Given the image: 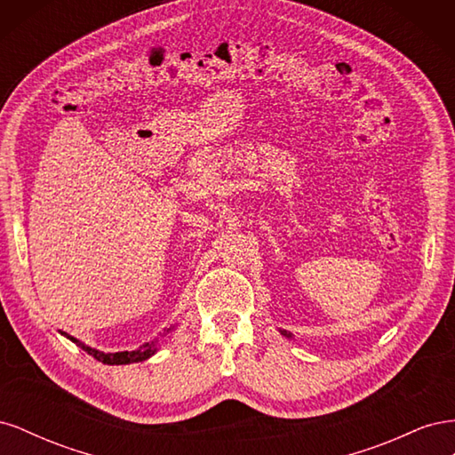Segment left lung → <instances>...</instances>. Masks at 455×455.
<instances>
[{
    "mask_svg": "<svg viewBox=\"0 0 455 455\" xmlns=\"http://www.w3.org/2000/svg\"><path fill=\"white\" fill-rule=\"evenodd\" d=\"M281 334H283V336H286V338H292V334H291V332H286V330H281Z\"/></svg>",
    "mask_w": 455,
    "mask_h": 455,
    "instance_id": "obj_1",
    "label": "left lung"
}]
</instances>
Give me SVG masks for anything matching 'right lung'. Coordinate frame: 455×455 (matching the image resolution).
I'll use <instances>...</instances> for the list:
<instances>
[{
	"label": "right lung",
	"instance_id": "right-lung-1",
	"mask_svg": "<svg viewBox=\"0 0 455 455\" xmlns=\"http://www.w3.org/2000/svg\"><path fill=\"white\" fill-rule=\"evenodd\" d=\"M171 330V328H169ZM167 330V332H169ZM62 336H66L68 339H72L74 343H77V346L84 349L85 353H89L91 356H94L96 361H100L104 364H131V363H142L146 359H149L151 355H154L157 351L156 347V341L151 343H144V346L140 349L136 351H119V353H104V351H99V349H92L89 346H85V343H81L79 339L68 336L66 332H62Z\"/></svg>",
	"mask_w": 455,
	"mask_h": 455
}]
</instances>
